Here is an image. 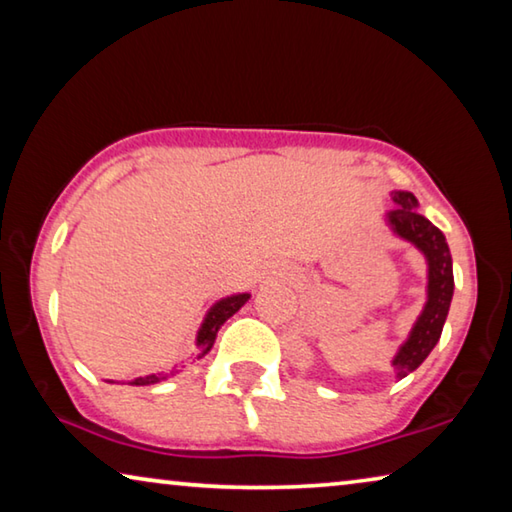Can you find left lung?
Listing matches in <instances>:
<instances>
[{"label": "left lung", "mask_w": 512, "mask_h": 512, "mask_svg": "<svg viewBox=\"0 0 512 512\" xmlns=\"http://www.w3.org/2000/svg\"><path fill=\"white\" fill-rule=\"evenodd\" d=\"M391 198L397 207L386 214L388 225L397 237L411 241L429 266L427 302L415 320L409 339L400 345L393 359L395 375L402 379L429 357V352L436 348L440 334H443L447 311L454 296V271L445 235L418 212V198L411 192H391Z\"/></svg>", "instance_id": "1"}]
</instances>
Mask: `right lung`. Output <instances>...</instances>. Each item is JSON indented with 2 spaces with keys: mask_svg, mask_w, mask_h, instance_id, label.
Instances as JSON below:
<instances>
[{
  "mask_svg": "<svg viewBox=\"0 0 512 512\" xmlns=\"http://www.w3.org/2000/svg\"><path fill=\"white\" fill-rule=\"evenodd\" d=\"M250 298V293H237V296H228L216 302V305L207 311V316L203 320L201 329H198V336H196V345H198V359L205 357L207 352L212 350V345L216 341V332H219L221 325L228 320L232 314H237V311L246 305ZM173 375V370L167 372V375H146V377H137L133 379L131 384L133 386H149V384H158V381L167 379Z\"/></svg>",
  "mask_w": 512,
  "mask_h": 512,
  "instance_id": "1",
  "label": "right lung"
}]
</instances>
